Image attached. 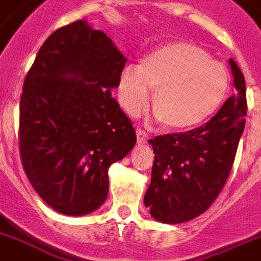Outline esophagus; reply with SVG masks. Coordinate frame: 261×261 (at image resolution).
<instances>
[{"label":"esophagus","mask_w":261,"mask_h":261,"mask_svg":"<svg viewBox=\"0 0 261 261\" xmlns=\"http://www.w3.org/2000/svg\"><path fill=\"white\" fill-rule=\"evenodd\" d=\"M137 138H138V143H146L149 141V135L142 130H137Z\"/></svg>","instance_id":"34e87169"}]
</instances>
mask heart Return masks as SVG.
<instances>
[{"mask_svg":"<svg viewBox=\"0 0 261 261\" xmlns=\"http://www.w3.org/2000/svg\"><path fill=\"white\" fill-rule=\"evenodd\" d=\"M151 107L164 127L182 131L213 116L229 89L222 63L190 42H171L145 55L139 65H127L119 80L120 104L128 114Z\"/></svg>","mask_w":261,"mask_h":261,"instance_id":"1","label":"heart"}]
</instances>
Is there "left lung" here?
I'll return each mask as SVG.
<instances>
[{"label":"left lung","instance_id":"8db88e82","mask_svg":"<svg viewBox=\"0 0 261 261\" xmlns=\"http://www.w3.org/2000/svg\"><path fill=\"white\" fill-rule=\"evenodd\" d=\"M233 93L214 118L187 133L150 139L154 151L145 206L163 223H182L211 206L225 186L245 127L247 88L244 74L229 59Z\"/></svg>","mask_w":261,"mask_h":261}]
</instances>
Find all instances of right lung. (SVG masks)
<instances>
[{"label":"right lung","mask_w":261,"mask_h":261,"mask_svg":"<svg viewBox=\"0 0 261 261\" xmlns=\"http://www.w3.org/2000/svg\"><path fill=\"white\" fill-rule=\"evenodd\" d=\"M126 58L104 32L79 20L40 47L20 100V154L39 196L61 214L97 210L108 169L135 146L130 119L112 97Z\"/></svg>","instance_id":"add662e5"}]
</instances>
